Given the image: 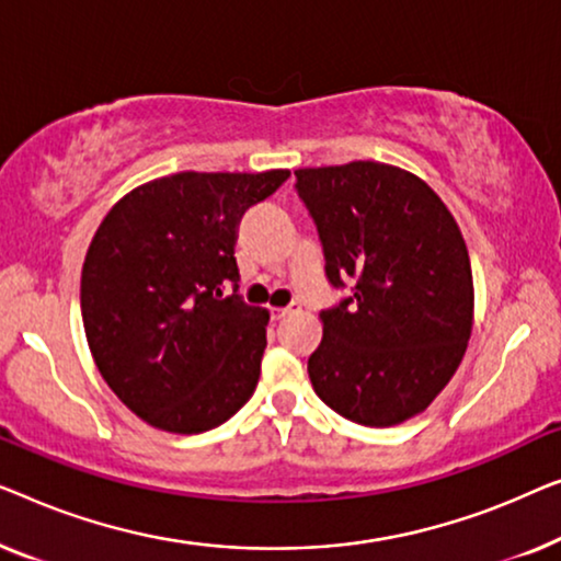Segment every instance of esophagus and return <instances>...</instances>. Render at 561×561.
<instances>
[{"label":"esophagus","instance_id":"34e87169","mask_svg":"<svg viewBox=\"0 0 561 561\" xmlns=\"http://www.w3.org/2000/svg\"><path fill=\"white\" fill-rule=\"evenodd\" d=\"M299 310L297 305H287V307H277V310H272V320L274 322H282L284 318H289V314H295Z\"/></svg>","mask_w":561,"mask_h":561}]
</instances>
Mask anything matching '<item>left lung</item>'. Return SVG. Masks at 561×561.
<instances>
[{
	"mask_svg": "<svg viewBox=\"0 0 561 561\" xmlns=\"http://www.w3.org/2000/svg\"><path fill=\"white\" fill-rule=\"evenodd\" d=\"M325 277L351 297L320 312L312 389L345 420L393 427L435 401L468 348L472 272L439 195L381 162L295 170Z\"/></svg>",
	"mask_w": 561,
	"mask_h": 561,
	"instance_id": "obj_1",
	"label": "left lung"
}]
</instances>
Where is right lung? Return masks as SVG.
I'll use <instances>...</instances> for the list:
<instances>
[{"label": "right lung", "instance_id": "add662e5", "mask_svg": "<svg viewBox=\"0 0 561 561\" xmlns=\"http://www.w3.org/2000/svg\"><path fill=\"white\" fill-rule=\"evenodd\" d=\"M287 178L178 172L101 220L81 272L85 341L108 389L152 427L201 435L254 393L270 312L241 299L233 247L243 213Z\"/></svg>", "mask_w": 561, "mask_h": 561}]
</instances>
